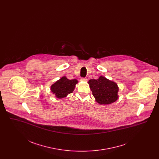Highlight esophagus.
Masks as SVG:
<instances>
[{
	"label": "esophagus",
	"instance_id": "34e87169",
	"mask_svg": "<svg viewBox=\"0 0 159 159\" xmlns=\"http://www.w3.org/2000/svg\"><path fill=\"white\" fill-rule=\"evenodd\" d=\"M80 80H81L82 81H83V82H87V81H88V79H87L86 78H81Z\"/></svg>",
	"mask_w": 159,
	"mask_h": 159
}]
</instances>
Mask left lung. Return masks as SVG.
<instances>
[{"label": "left lung", "instance_id": "left-lung-1", "mask_svg": "<svg viewBox=\"0 0 159 159\" xmlns=\"http://www.w3.org/2000/svg\"><path fill=\"white\" fill-rule=\"evenodd\" d=\"M88 84L95 101L101 105H108L119 98V90L117 84L101 76L98 79H91Z\"/></svg>", "mask_w": 159, "mask_h": 159}]
</instances>
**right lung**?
<instances>
[{"label":"right lung","instance_id":"right-lung-1","mask_svg":"<svg viewBox=\"0 0 159 159\" xmlns=\"http://www.w3.org/2000/svg\"><path fill=\"white\" fill-rule=\"evenodd\" d=\"M78 82L77 79L69 80L63 76L51 86V91L56 98H64L74 91Z\"/></svg>","mask_w":159,"mask_h":159}]
</instances>
